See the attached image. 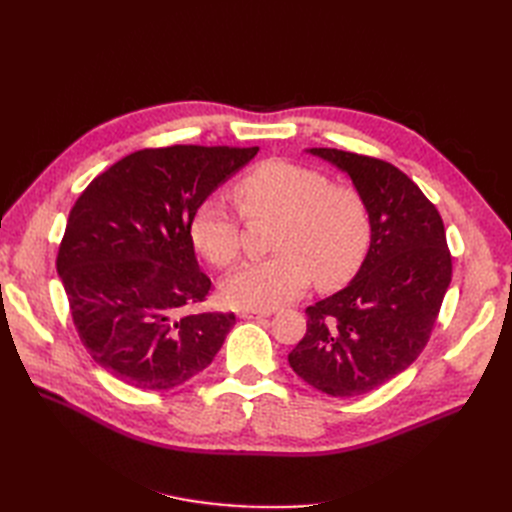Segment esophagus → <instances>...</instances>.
Listing matches in <instances>:
<instances>
[{
  "instance_id": "1",
  "label": "esophagus",
  "mask_w": 512,
  "mask_h": 512,
  "mask_svg": "<svg viewBox=\"0 0 512 512\" xmlns=\"http://www.w3.org/2000/svg\"><path fill=\"white\" fill-rule=\"evenodd\" d=\"M273 312L271 309H241L239 312V318H245V320H256V318H269Z\"/></svg>"
}]
</instances>
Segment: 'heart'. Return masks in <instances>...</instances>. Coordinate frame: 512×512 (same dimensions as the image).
Instances as JSON below:
<instances>
[{"label": "heart", "instance_id": "heart-1", "mask_svg": "<svg viewBox=\"0 0 512 512\" xmlns=\"http://www.w3.org/2000/svg\"><path fill=\"white\" fill-rule=\"evenodd\" d=\"M250 220H280L273 250L224 282V299L241 309H271L294 301L312 277L320 288H337L356 275L371 245V218L363 196L333 185L316 168L271 160L252 168L235 185ZM190 237L215 267H230L241 252V218L222 196H209L192 215Z\"/></svg>", "mask_w": 512, "mask_h": 512}]
</instances>
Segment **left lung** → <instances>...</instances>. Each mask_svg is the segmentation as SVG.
Instances as JSON below:
<instances>
[{"mask_svg": "<svg viewBox=\"0 0 512 512\" xmlns=\"http://www.w3.org/2000/svg\"><path fill=\"white\" fill-rule=\"evenodd\" d=\"M309 153L348 173L369 209L371 245L344 290L305 309L307 331L288 363L314 389L356 397L393 380L423 352L453 258L436 205L397 166L342 149Z\"/></svg>", "mask_w": 512, "mask_h": 512, "instance_id": "1", "label": "left lung"}]
</instances>
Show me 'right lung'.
<instances>
[{
    "label": "right lung",
    "mask_w": 512,
    "mask_h": 512,
    "mask_svg": "<svg viewBox=\"0 0 512 512\" xmlns=\"http://www.w3.org/2000/svg\"><path fill=\"white\" fill-rule=\"evenodd\" d=\"M258 147L141 149L91 181L57 254L74 327L108 374L166 391L211 365L235 314L185 309L207 299L190 237L196 207Z\"/></svg>",
    "instance_id": "obj_1"
}]
</instances>
